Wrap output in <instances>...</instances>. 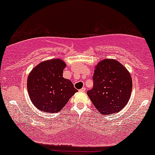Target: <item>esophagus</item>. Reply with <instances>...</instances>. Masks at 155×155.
<instances>
[{
    "instance_id": "34e87169",
    "label": "esophagus",
    "mask_w": 155,
    "mask_h": 155,
    "mask_svg": "<svg viewBox=\"0 0 155 155\" xmlns=\"http://www.w3.org/2000/svg\"><path fill=\"white\" fill-rule=\"evenodd\" d=\"M79 91H80V92H86V88H85V87H83V88H81Z\"/></svg>"
}]
</instances>
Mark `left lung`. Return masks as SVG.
<instances>
[{
    "label": "left lung",
    "instance_id": "8db88e82",
    "mask_svg": "<svg viewBox=\"0 0 155 155\" xmlns=\"http://www.w3.org/2000/svg\"><path fill=\"white\" fill-rule=\"evenodd\" d=\"M94 87L87 95L102 115L118 113L128 104L132 79L126 68L115 59H104L94 66Z\"/></svg>",
    "mask_w": 155,
    "mask_h": 155
}]
</instances>
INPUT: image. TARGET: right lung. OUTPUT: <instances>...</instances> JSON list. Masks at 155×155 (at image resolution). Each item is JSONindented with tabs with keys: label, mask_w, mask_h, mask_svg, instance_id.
<instances>
[{
	"label": "right lung",
	"mask_w": 155,
	"mask_h": 155,
	"mask_svg": "<svg viewBox=\"0 0 155 155\" xmlns=\"http://www.w3.org/2000/svg\"><path fill=\"white\" fill-rule=\"evenodd\" d=\"M66 64L53 58L37 65L27 78V90L32 104L46 113L61 111L77 89L69 79L63 77Z\"/></svg>",
	"instance_id": "add662e5"
}]
</instances>
